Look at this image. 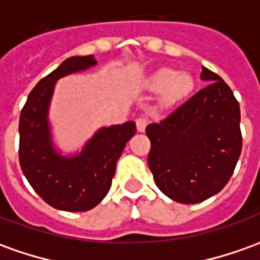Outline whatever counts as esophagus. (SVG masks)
Instances as JSON below:
<instances>
[{"mask_svg": "<svg viewBox=\"0 0 260 260\" xmlns=\"http://www.w3.org/2000/svg\"><path fill=\"white\" fill-rule=\"evenodd\" d=\"M147 122H149V121H147V118H145V117L136 118V128H138V131H139V132H145Z\"/></svg>", "mask_w": 260, "mask_h": 260, "instance_id": "esophagus-1", "label": "esophagus"}]
</instances>
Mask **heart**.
Instances as JSON below:
<instances>
[{
	"label": "heart",
	"instance_id": "obj_1",
	"mask_svg": "<svg viewBox=\"0 0 260 260\" xmlns=\"http://www.w3.org/2000/svg\"><path fill=\"white\" fill-rule=\"evenodd\" d=\"M146 86L149 90L160 93V103L163 107H171L191 94L195 80L188 72H177L175 69L164 67L149 76Z\"/></svg>",
	"mask_w": 260,
	"mask_h": 260
}]
</instances>
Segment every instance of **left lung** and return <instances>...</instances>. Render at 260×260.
Returning a JSON list of instances; mask_svg holds the SVG:
<instances>
[{"label":"left lung","instance_id":"1","mask_svg":"<svg viewBox=\"0 0 260 260\" xmlns=\"http://www.w3.org/2000/svg\"><path fill=\"white\" fill-rule=\"evenodd\" d=\"M157 124L146 126L149 169L158 189L180 203H199L227 185L242 149L240 104L217 74Z\"/></svg>","mask_w":260,"mask_h":260}]
</instances>
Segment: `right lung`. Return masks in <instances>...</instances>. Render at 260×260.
<instances>
[{
  "instance_id": "1",
  "label": "right lung",
  "mask_w": 260,
  "mask_h": 260,
  "mask_svg": "<svg viewBox=\"0 0 260 260\" xmlns=\"http://www.w3.org/2000/svg\"><path fill=\"white\" fill-rule=\"evenodd\" d=\"M93 55L71 57L43 78L26 100L19 118V163L31 188L50 206L65 212H86L97 206L111 188L115 164L136 125L104 126L82 152L62 156L55 150L48 107L59 78L94 67Z\"/></svg>"
}]
</instances>
